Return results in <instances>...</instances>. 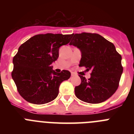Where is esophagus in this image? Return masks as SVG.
<instances>
[{
  "instance_id": "1",
  "label": "esophagus",
  "mask_w": 134,
  "mask_h": 134,
  "mask_svg": "<svg viewBox=\"0 0 134 134\" xmlns=\"http://www.w3.org/2000/svg\"><path fill=\"white\" fill-rule=\"evenodd\" d=\"M75 75V74H74V73H71V76H74Z\"/></svg>"
}]
</instances>
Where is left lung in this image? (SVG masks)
<instances>
[{
    "label": "left lung",
    "instance_id": "left-lung-1",
    "mask_svg": "<svg viewBox=\"0 0 134 134\" xmlns=\"http://www.w3.org/2000/svg\"><path fill=\"white\" fill-rule=\"evenodd\" d=\"M70 45L80 49L82 58L79 66L91 70L86 80L79 75L81 83L74 88L76 97L88 103H100L115 93L123 72L121 55L111 42L97 34H72Z\"/></svg>",
    "mask_w": 134,
    "mask_h": 134
}]
</instances>
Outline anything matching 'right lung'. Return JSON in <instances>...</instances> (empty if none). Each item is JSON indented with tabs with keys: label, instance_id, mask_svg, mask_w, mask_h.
I'll use <instances>...</instances> for the list:
<instances>
[{
	"label": "right lung",
	"instance_id": "right-lung-1",
	"mask_svg": "<svg viewBox=\"0 0 134 134\" xmlns=\"http://www.w3.org/2000/svg\"><path fill=\"white\" fill-rule=\"evenodd\" d=\"M72 35L38 34L19 48L13 57L12 78L20 95L28 102L42 105L57 97L59 86L70 77L68 70L55 72L51 66L59 56V48L68 44Z\"/></svg>",
	"mask_w": 134,
	"mask_h": 134
}]
</instances>
